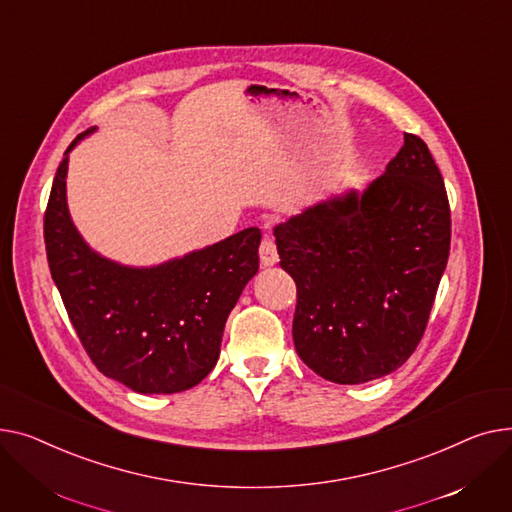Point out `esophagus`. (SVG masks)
Segmentation results:
<instances>
[{"label": "esophagus", "instance_id": "obj_1", "mask_svg": "<svg viewBox=\"0 0 512 512\" xmlns=\"http://www.w3.org/2000/svg\"><path fill=\"white\" fill-rule=\"evenodd\" d=\"M258 254H260V262L262 266H275L279 262V252H277V244L273 237H264L262 244L258 248Z\"/></svg>", "mask_w": 512, "mask_h": 512}]
</instances>
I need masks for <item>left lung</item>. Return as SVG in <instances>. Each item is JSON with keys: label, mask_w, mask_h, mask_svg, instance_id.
<instances>
[{"label": "left lung", "mask_w": 512, "mask_h": 512, "mask_svg": "<svg viewBox=\"0 0 512 512\" xmlns=\"http://www.w3.org/2000/svg\"><path fill=\"white\" fill-rule=\"evenodd\" d=\"M297 285L293 343L324 380L362 384L401 368L424 337L450 252V206L426 142L405 134L364 194L275 227Z\"/></svg>", "instance_id": "1"}]
</instances>
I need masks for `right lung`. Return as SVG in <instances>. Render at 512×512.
I'll list each match as a JSON object with an SVG mask.
<instances>
[{
	"label": "right lung",
	"mask_w": 512,
	"mask_h": 512,
	"mask_svg": "<svg viewBox=\"0 0 512 512\" xmlns=\"http://www.w3.org/2000/svg\"><path fill=\"white\" fill-rule=\"evenodd\" d=\"M90 132L68 146L51 186L43 221L51 277L101 374L142 395L182 393L217 364L227 316L258 273L260 229L150 268L99 256L66 202L68 153Z\"/></svg>",
	"instance_id": "add662e5"
}]
</instances>
